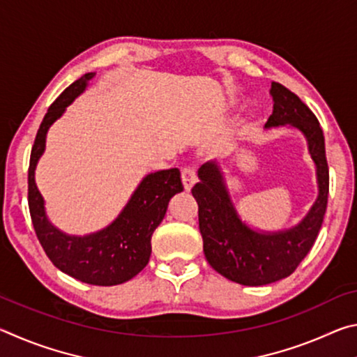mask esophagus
Here are the masks:
<instances>
[{"label": "esophagus", "mask_w": 357, "mask_h": 357, "mask_svg": "<svg viewBox=\"0 0 357 357\" xmlns=\"http://www.w3.org/2000/svg\"><path fill=\"white\" fill-rule=\"evenodd\" d=\"M197 170L195 167H184L183 168V183H184V189L190 190L193 184L197 183Z\"/></svg>", "instance_id": "34e87169"}]
</instances>
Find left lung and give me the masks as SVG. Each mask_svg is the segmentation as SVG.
<instances>
[{"label": "left lung", "instance_id": "left-lung-1", "mask_svg": "<svg viewBox=\"0 0 357 357\" xmlns=\"http://www.w3.org/2000/svg\"><path fill=\"white\" fill-rule=\"evenodd\" d=\"M274 110L264 128L289 124L307 138L317 167L318 198L298 225L282 231H255L239 219L217 162H206L198 170L200 183L192 189L198 203V223L203 250L217 273L241 285L259 287L293 274L310 252L328 208L329 168L324 135L313 112L298 96L273 82Z\"/></svg>", "mask_w": 357, "mask_h": 357}]
</instances>
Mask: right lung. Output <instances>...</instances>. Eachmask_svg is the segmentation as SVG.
I'll return each instance as SVG.
<instances>
[{
  "mask_svg": "<svg viewBox=\"0 0 357 357\" xmlns=\"http://www.w3.org/2000/svg\"><path fill=\"white\" fill-rule=\"evenodd\" d=\"M94 72L66 88L42 119L31 149L28 168V204L33 227L42 249L59 271L89 285L112 287L130 280L148 264L151 238L165 217L168 202L183 192L178 168L148 174L137 187L129 203L112 225L86 236H69L47 219L44 198L34 181L38 160L44 154L45 137L50 126L66 112L86 88Z\"/></svg>",
  "mask_w": 357,
  "mask_h": 357,
  "instance_id": "right-lung-1",
  "label": "right lung"
}]
</instances>
